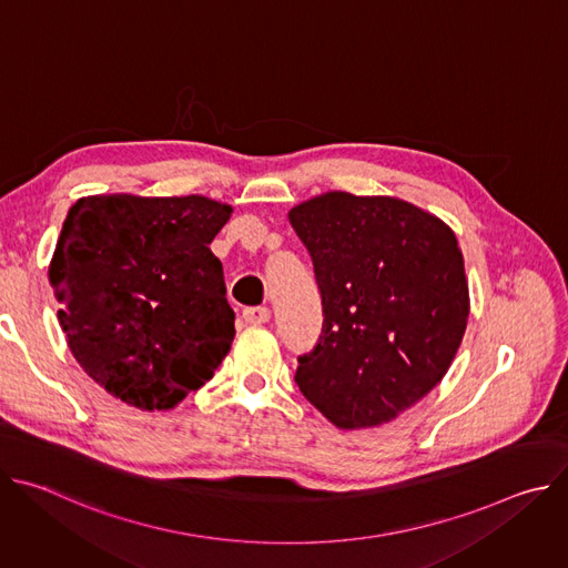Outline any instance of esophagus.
I'll return each mask as SVG.
<instances>
[{"mask_svg": "<svg viewBox=\"0 0 568 568\" xmlns=\"http://www.w3.org/2000/svg\"><path fill=\"white\" fill-rule=\"evenodd\" d=\"M242 318H245V323H250V326H263V323L272 318V312L270 307H247L242 312Z\"/></svg>", "mask_w": 568, "mask_h": 568, "instance_id": "obj_1", "label": "esophagus"}]
</instances>
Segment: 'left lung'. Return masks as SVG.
Instances as JSON below:
<instances>
[{
    "mask_svg": "<svg viewBox=\"0 0 568 568\" xmlns=\"http://www.w3.org/2000/svg\"><path fill=\"white\" fill-rule=\"evenodd\" d=\"M307 247L323 331L298 357L301 393L339 429L412 409L449 371L469 290L454 231L388 195L328 191L287 213Z\"/></svg>",
    "mask_w": 568,
    "mask_h": 568,
    "instance_id": "left-lung-1",
    "label": "left lung"
}]
</instances>
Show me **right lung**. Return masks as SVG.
I'll list each match as a JSON object with an SVG mask.
<instances>
[{"label":"right lung","instance_id":"obj_1","mask_svg":"<svg viewBox=\"0 0 568 568\" xmlns=\"http://www.w3.org/2000/svg\"><path fill=\"white\" fill-rule=\"evenodd\" d=\"M233 209L204 195L80 197L49 283L83 371L141 412H169L231 351L233 310L209 245Z\"/></svg>","mask_w":568,"mask_h":568}]
</instances>
